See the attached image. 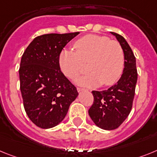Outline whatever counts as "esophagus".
Wrapping results in <instances>:
<instances>
[{
    "label": "esophagus",
    "instance_id": "esophagus-1",
    "mask_svg": "<svg viewBox=\"0 0 157 157\" xmlns=\"http://www.w3.org/2000/svg\"><path fill=\"white\" fill-rule=\"evenodd\" d=\"M77 92H82V91H84L85 89H84V88H77Z\"/></svg>",
    "mask_w": 157,
    "mask_h": 157
}]
</instances>
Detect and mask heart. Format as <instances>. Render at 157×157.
Returning <instances> with one entry per match:
<instances>
[{"instance_id": "1", "label": "heart", "mask_w": 157, "mask_h": 157, "mask_svg": "<svg viewBox=\"0 0 157 157\" xmlns=\"http://www.w3.org/2000/svg\"><path fill=\"white\" fill-rule=\"evenodd\" d=\"M73 50H64L59 56V65L65 77L74 79L81 73L83 64L88 65L90 73L79 77L75 82L88 88L103 84L109 86L122 75L125 56L122 46L117 41L103 35H88L74 43Z\"/></svg>"}]
</instances>
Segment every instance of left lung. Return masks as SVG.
<instances>
[{
    "instance_id": "left-lung-1",
    "label": "left lung",
    "mask_w": 157,
    "mask_h": 157,
    "mask_svg": "<svg viewBox=\"0 0 157 157\" xmlns=\"http://www.w3.org/2000/svg\"><path fill=\"white\" fill-rule=\"evenodd\" d=\"M111 33L116 37L123 50V72L117 84L107 90L92 91L94 102L88 110L94 123L107 130L117 129L130 113L137 80L136 58L130 46L122 35Z\"/></svg>"
}]
</instances>
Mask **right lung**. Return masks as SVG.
I'll use <instances>...</instances> for the list:
<instances>
[{
	"label": "right lung",
	"instance_id": "obj_1",
	"mask_svg": "<svg viewBox=\"0 0 157 157\" xmlns=\"http://www.w3.org/2000/svg\"><path fill=\"white\" fill-rule=\"evenodd\" d=\"M78 34L38 36L22 56L19 74L24 107L31 122L42 129L54 127L62 122L78 95L59 65L62 49Z\"/></svg>",
	"mask_w": 157,
	"mask_h": 157
}]
</instances>
